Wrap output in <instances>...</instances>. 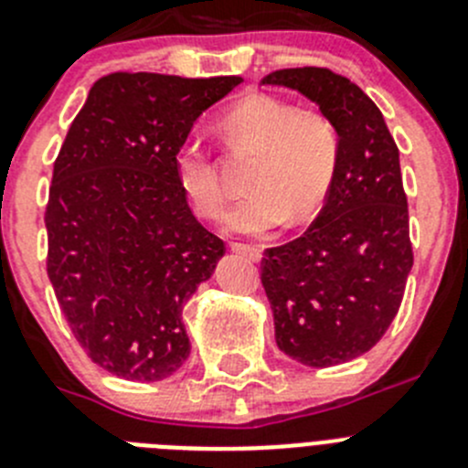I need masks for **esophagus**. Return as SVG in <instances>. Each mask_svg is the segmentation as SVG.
<instances>
[{"mask_svg": "<svg viewBox=\"0 0 468 468\" xmlns=\"http://www.w3.org/2000/svg\"><path fill=\"white\" fill-rule=\"evenodd\" d=\"M231 250L239 252V255H246L252 262H260L262 260V248L257 246H246V243H231Z\"/></svg>", "mask_w": 468, "mask_h": 468, "instance_id": "34e87169", "label": "esophagus"}]
</instances>
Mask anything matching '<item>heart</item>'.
I'll use <instances>...</instances> for the list:
<instances>
[{"label": "heart", "instance_id": "heart-1", "mask_svg": "<svg viewBox=\"0 0 468 468\" xmlns=\"http://www.w3.org/2000/svg\"><path fill=\"white\" fill-rule=\"evenodd\" d=\"M227 139L260 153L248 178L250 195L222 218V229L239 237H267L278 227L303 225L318 216L338 169L341 141L318 111H299L271 94H248L220 122ZM183 195L197 216L216 218L225 204L208 150L186 139L174 155Z\"/></svg>", "mask_w": 468, "mask_h": 468}]
</instances>
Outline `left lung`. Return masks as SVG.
Listing matches in <instances>:
<instances>
[{
    "instance_id": "1",
    "label": "left lung",
    "mask_w": 468,
    "mask_h": 468,
    "mask_svg": "<svg viewBox=\"0 0 468 468\" xmlns=\"http://www.w3.org/2000/svg\"><path fill=\"white\" fill-rule=\"evenodd\" d=\"M262 83L303 94L341 141L320 216L262 260L276 343L306 367L350 362L388 332L413 267L399 148L378 106L329 69H281Z\"/></svg>"
}]
</instances>
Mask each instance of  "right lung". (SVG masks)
<instances>
[{"mask_svg": "<svg viewBox=\"0 0 468 468\" xmlns=\"http://www.w3.org/2000/svg\"><path fill=\"white\" fill-rule=\"evenodd\" d=\"M241 80L104 76L55 160L48 278L76 341L118 378L165 380L190 355L183 308L225 243L192 216L174 155Z\"/></svg>", "mask_w": 468, "mask_h": 468, "instance_id": "1", "label": "right lung"}]
</instances>
